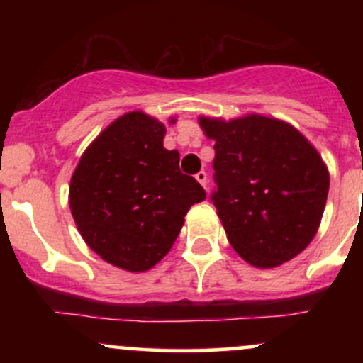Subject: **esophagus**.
Returning <instances> with one entry per match:
<instances>
[{
    "mask_svg": "<svg viewBox=\"0 0 363 363\" xmlns=\"http://www.w3.org/2000/svg\"><path fill=\"white\" fill-rule=\"evenodd\" d=\"M196 181H198L199 184H201V186L205 187V189H206V184H208V176H206L205 170H199V172L196 174Z\"/></svg>",
    "mask_w": 363,
    "mask_h": 363,
    "instance_id": "esophagus-1",
    "label": "esophagus"
}]
</instances>
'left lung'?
<instances>
[{
  "label": "left lung",
  "instance_id": "obj_1",
  "mask_svg": "<svg viewBox=\"0 0 363 363\" xmlns=\"http://www.w3.org/2000/svg\"><path fill=\"white\" fill-rule=\"evenodd\" d=\"M215 140L216 208L227 239L256 268H274L301 254L318 232L329 191L323 158L280 119L249 114L199 118Z\"/></svg>",
  "mask_w": 363,
  "mask_h": 363
}]
</instances>
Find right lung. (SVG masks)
<instances>
[{
    "label": "right lung",
    "instance_id": "1",
    "mask_svg": "<svg viewBox=\"0 0 363 363\" xmlns=\"http://www.w3.org/2000/svg\"><path fill=\"white\" fill-rule=\"evenodd\" d=\"M174 123V119H170ZM165 126L141 111L121 116L85 150L69 208L86 245L126 272H147L176 242L184 216L206 198L164 148Z\"/></svg>",
    "mask_w": 363,
    "mask_h": 363
}]
</instances>
